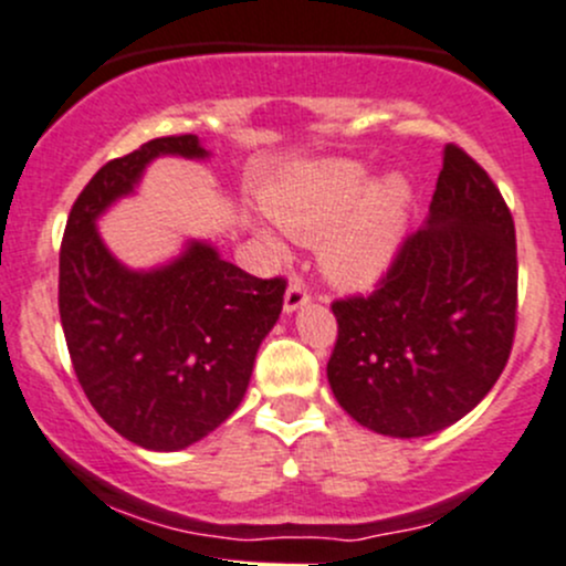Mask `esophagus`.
<instances>
[{
    "label": "esophagus",
    "instance_id": "34e87169",
    "mask_svg": "<svg viewBox=\"0 0 566 566\" xmlns=\"http://www.w3.org/2000/svg\"><path fill=\"white\" fill-rule=\"evenodd\" d=\"M312 301V293H308V284L303 282L301 276H293L287 293H284V312H295V308L306 306Z\"/></svg>",
    "mask_w": 566,
    "mask_h": 566
}]
</instances>
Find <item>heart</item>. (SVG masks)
Returning a JSON list of instances; mask_svg holds the SVG:
<instances>
[{
  "mask_svg": "<svg viewBox=\"0 0 566 566\" xmlns=\"http://www.w3.org/2000/svg\"><path fill=\"white\" fill-rule=\"evenodd\" d=\"M360 165L331 163L273 184L265 211L301 243H323V265L336 282L363 287L388 265L401 235L407 189L398 181L368 192Z\"/></svg>",
  "mask_w": 566,
  "mask_h": 566,
  "instance_id": "b5f03b06",
  "label": "heart"
}]
</instances>
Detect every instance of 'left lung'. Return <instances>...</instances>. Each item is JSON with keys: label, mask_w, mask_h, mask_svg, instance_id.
Returning <instances> with one entry per match:
<instances>
[{"label": "left lung", "mask_w": 566, "mask_h": 566, "mask_svg": "<svg viewBox=\"0 0 566 566\" xmlns=\"http://www.w3.org/2000/svg\"><path fill=\"white\" fill-rule=\"evenodd\" d=\"M331 308L328 382L349 418L412 439L472 412L518 325L513 213L483 165L448 143L428 228L401 238L371 293Z\"/></svg>", "instance_id": "obj_1"}]
</instances>
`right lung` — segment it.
I'll list each match as a JSON object with an SVG mask.
<instances>
[{
	"label": "right lung",
	"mask_w": 566,
	"mask_h": 566,
	"mask_svg": "<svg viewBox=\"0 0 566 566\" xmlns=\"http://www.w3.org/2000/svg\"><path fill=\"white\" fill-rule=\"evenodd\" d=\"M159 154L206 157L198 135L143 143L83 187L59 249V317L88 403L146 450H181L222 426L247 392L254 355L282 314L287 279H258L192 243L174 265L135 273L94 219L133 192Z\"/></svg>",
	"instance_id": "add662e5"
}]
</instances>
